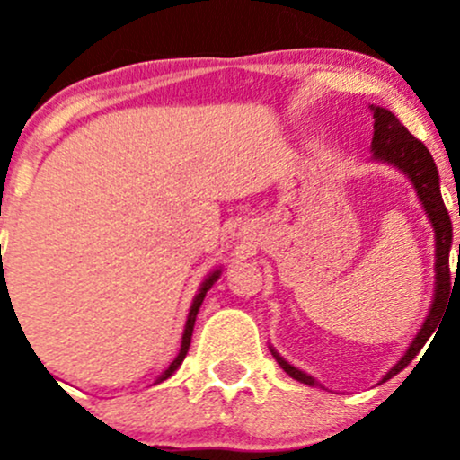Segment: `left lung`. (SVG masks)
<instances>
[{"label":"left lung","instance_id":"1","mask_svg":"<svg viewBox=\"0 0 460 460\" xmlns=\"http://www.w3.org/2000/svg\"><path fill=\"white\" fill-rule=\"evenodd\" d=\"M374 138H372V151L376 160L389 162L394 166H398L400 171L404 172L406 177L413 181L417 197H420L421 205H424L426 214H429L432 229H435V240H437V260H435V270H437V283H435V300H432L430 314L426 315L424 326H421L417 337L413 340V344L409 346L406 355L400 358L395 366L389 369L387 376L383 378L389 381V378L395 376L398 372L409 366L413 361L417 352L424 348L426 341L432 332L437 331V324L443 318V311L447 309L450 305V296H452V270H450V246H452V220L450 214H447L446 203L441 199V190H439V172H437L435 160H432L430 151L426 149L424 142L417 140L409 129L400 123L395 116L385 108H374ZM458 255H460V244H458ZM460 260V257H458ZM456 279V277H454ZM274 358L279 361L285 372L289 374L296 381L305 383V385H315V381L311 376H307L305 372H300L298 367L289 366L288 361H283L277 352L272 350Z\"/></svg>","mask_w":460,"mask_h":460}]
</instances>
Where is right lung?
Returning a JSON list of instances; mask_svg holds the SVG:
<instances>
[{"mask_svg":"<svg viewBox=\"0 0 460 460\" xmlns=\"http://www.w3.org/2000/svg\"><path fill=\"white\" fill-rule=\"evenodd\" d=\"M218 277H220V270H216V272H212L209 274L208 279H205V283L200 285V292L197 294V298H194V303H192V307H190V314H188V322H186V331H183V337H181V350H179V355H177V358L175 361L171 363V366H168V369L166 372L162 374L160 378H157V383H162V381H166L168 376H172V372H175V369L181 366V361L183 358H186V355H188V348H190V341H192V331H194V320H197V314H199V307H200V303H203V298H205V294H208V289L212 288V285L218 281ZM4 283H6V277H4V268H2V274H0V289L4 288Z\"/></svg>","mask_w":460,"mask_h":460,"instance_id":"1","label":"right lung"}]
</instances>
